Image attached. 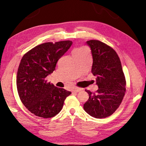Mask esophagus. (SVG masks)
Listing matches in <instances>:
<instances>
[{
	"instance_id": "1",
	"label": "esophagus",
	"mask_w": 146,
	"mask_h": 146,
	"mask_svg": "<svg viewBox=\"0 0 146 146\" xmlns=\"http://www.w3.org/2000/svg\"><path fill=\"white\" fill-rule=\"evenodd\" d=\"M82 90V89L81 88H75L73 90V92H74V93H78V92H80Z\"/></svg>"
}]
</instances>
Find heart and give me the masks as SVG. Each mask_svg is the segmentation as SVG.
Masks as SVG:
<instances>
[{"label":"heart","mask_w":146,"mask_h":146,"mask_svg":"<svg viewBox=\"0 0 146 146\" xmlns=\"http://www.w3.org/2000/svg\"><path fill=\"white\" fill-rule=\"evenodd\" d=\"M85 50H86V49L85 48H83V47L77 48H75V49H73L72 53H73V54H75V53H78V52H83Z\"/></svg>","instance_id":"b5f03b06"}]
</instances>
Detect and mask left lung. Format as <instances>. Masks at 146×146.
Returning a JSON list of instances; mask_svg holds the SVG:
<instances>
[{"instance_id":"8db88e82","label":"left lung","mask_w":146,"mask_h":146,"mask_svg":"<svg viewBox=\"0 0 146 146\" xmlns=\"http://www.w3.org/2000/svg\"><path fill=\"white\" fill-rule=\"evenodd\" d=\"M93 57L92 72L97 76L96 93L85 90L88 100L83 105L86 113L102 119L111 115L122 102L126 90V81L119 56L110 46L98 40L86 41Z\"/></svg>"}]
</instances>
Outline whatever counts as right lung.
<instances>
[{
	"label": "right lung",
	"instance_id": "1",
	"mask_svg": "<svg viewBox=\"0 0 146 146\" xmlns=\"http://www.w3.org/2000/svg\"><path fill=\"white\" fill-rule=\"evenodd\" d=\"M73 44L71 41L45 42L23 56L17 74L19 98L27 110L42 118H51L63 108L71 92L58 88L46 80L55 70L58 60Z\"/></svg>",
	"mask_w": 146,
	"mask_h": 146
}]
</instances>
